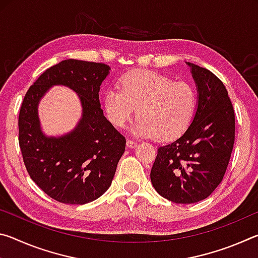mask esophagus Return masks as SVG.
Segmentation results:
<instances>
[{
  "instance_id": "1",
  "label": "esophagus",
  "mask_w": 258,
  "mask_h": 258,
  "mask_svg": "<svg viewBox=\"0 0 258 258\" xmlns=\"http://www.w3.org/2000/svg\"><path fill=\"white\" fill-rule=\"evenodd\" d=\"M126 146H127V148H130V149H133V148L138 146V143L135 141H132V140H127V141H126Z\"/></svg>"
}]
</instances>
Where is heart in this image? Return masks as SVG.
<instances>
[{
    "instance_id": "heart-1",
    "label": "heart",
    "mask_w": 258,
    "mask_h": 258,
    "mask_svg": "<svg viewBox=\"0 0 258 258\" xmlns=\"http://www.w3.org/2000/svg\"><path fill=\"white\" fill-rule=\"evenodd\" d=\"M104 110L117 127L124 126L137 112L133 132L169 141L189 127L197 111L198 95L186 82L152 71H134L120 81V90L109 89L104 94Z\"/></svg>"
}]
</instances>
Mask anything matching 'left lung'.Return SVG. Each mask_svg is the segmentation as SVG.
<instances>
[{
    "label": "left lung",
    "mask_w": 258,
    "mask_h": 258,
    "mask_svg": "<svg viewBox=\"0 0 258 258\" xmlns=\"http://www.w3.org/2000/svg\"><path fill=\"white\" fill-rule=\"evenodd\" d=\"M197 86L191 125L158 148L150 178L156 191L176 204L206 199L223 180L234 145V110L223 83L208 69L186 62Z\"/></svg>",
    "instance_id": "left-lung-1"
}]
</instances>
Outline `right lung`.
I'll list each match as a JSON object with an SVG mask.
<instances>
[{"instance_id":"1","label":"right lung","mask_w":258,"mask_h":258,"mask_svg":"<svg viewBox=\"0 0 258 258\" xmlns=\"http://www.w3.org/2000/svg\"><path fill=\"white\" fill-rule=\"evenodd\" d=\"M110 67L75 59L63 60L29 87L19 112V146L26 169L47 196L59 203L84 205L110 186L126 140L103 115L99 100ZM54 85L72 88L80 98L82 117L76 128L47 137L40 128L38 103Z\"/></svg>"}]
</instances>
